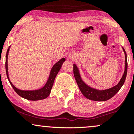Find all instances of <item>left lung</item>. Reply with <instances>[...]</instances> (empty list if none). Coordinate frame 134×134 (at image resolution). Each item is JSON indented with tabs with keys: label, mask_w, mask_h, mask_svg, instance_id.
<instances>
[{
	"label": "left lung",
	"mask_w": 134,
	"mask_h": 134,
	"mask_svg": "<svg viewBox=\"0 0 134 134\" xmlns=\"http://www.w3.org/2000/svg\"><path fill=\"white\" fill-rule=\"evenodd\" d=\"M122 49L124 52V54H125V69H124V72L118 84L115 85V86L110 87V88L106 89V90H98V89L94 88V87L88 86L86 83L83 81L79 69L78 68L76 64H74V75L76 82L79 87L80 91L86 98L93 101H107L110 99V98H111L113 96H114L118 93V91L120 90V88L122 87L124 82H125L127 73V54H126V52L123 47Z\"/></svg>",
	"instance_id": "left-lung-1"
}]
</instances>
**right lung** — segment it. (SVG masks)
I'll return each instance as SVG.
<instances>
[{
    "label": "right lung",
    "mask_w": 134,
    "mask_h": 134,
    "mask_svg": "<svg viewBox=\"0 0 134 134\" xmlns=\"http://www.w3.org/2000/svg\"><path fill=\"white\" fill-rule=\"evenodd\" d=\"M10 46L9 47L8 50H7V53H6V58H5V70H6V74H7V79H8L9 82H10V85L13 87L15 91L18 94H19L20 96L22 98L26 99L27 100L31 101H38L41 100V99H44L47 98L48 96L50 95V92H51L52 86L53 85V82H54L55 79L57 75L60 70L61 67L63 63L65 61V58H62L56 62L53 65V67L50 70V75H49L48 79L47 82L44 84V86L42 87L40 89L38 90H21L17 88L13 85V84L10 81V79L9 77V72H8V55L9 50H10Z\"/></svg>",
    "instance_id": "add662e5"
}]
</instances>
